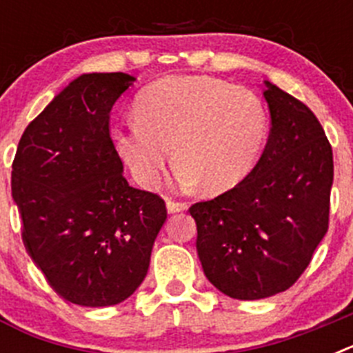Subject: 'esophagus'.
I'll use <instances>...</instances> for the list:
<instances>
[{
  "label": "esophagus",
  "instance_id": "esophagus-1",
  "mask_svg": "<svg viewBox=\"0 0 353 353\" xmlns=\"http://www.w3.org/2000/svg\"><path fill=\"white\" fill-rule=\"evenodd\" d=\"M166 208L170 214H176V212L187 210V203H183V201H171V199H168Z\"/></svg>",
  "mask_w": 353,
  "mask_h": 353
}]
</instances>
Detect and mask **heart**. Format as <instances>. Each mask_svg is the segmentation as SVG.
<instances>
[{"label":"heart","instance_id":"heart-1","mask_svg":"<svg viewBox=\"0 0 353 353\" xmlns=\"http://www.w3.org/2000/svg\"><path fill=\"white\" fill-rule=\"evenodd\" d=\"M267 138V113L245 88L205 76H174L150 84L114 132L121 159L143 187L161 179L173 146L174 180L201 183L207 194L239 185Z\"/></svg>","mask_w":353,"mask_h":353}]
</instances>
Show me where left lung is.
<instances>
[{
	"label": "left lung",
	"mask_w": 353,
	"mask_h": 353,
	"mask_svg": "<svg viewBox=\"0 0 353 353\" xmlns=\"http://www.w3.org/2000/svg\"><path fill=\"white\" fill-rule=\"evenodd\" d=\"M270 136L236 187L189 208L208 281L224 295L258 301L288 290L329 228L332 148L310 108L265 81Z\"/></svg>",
	"instance_id": "8db88e82"
}]
</instances>
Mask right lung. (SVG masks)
<instances>
[{"mask_svg":"<svg viewBox=\"0 0 353 353\" xmlns=\"http://www.w3.org/2000/svg\"><path fill=\"white\" fill-rule=\"evenodd\" d=\"M136 77L92 72L68 83L31 121L12 164V198L28 254L65 301L105 307L148 272L166 205L129 185L109 113Z\"/></svg>","mask_w":353,"mask_h":353,"instance_id":"right-lung-1","label":"right lung"}]
</instances>
